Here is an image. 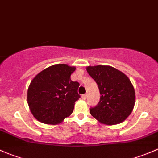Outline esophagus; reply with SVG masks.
Instances as JSON below:
<instances>
[{"mask_svg": "<svg viewBox=\"0 0 158 158\" xmlns=\"http://www.w3.org/2000/svg\"><path fill=\"white\" fill-rule=\"evenodd\" d=\"M81 97H82L83 100H86V99H87V94H83V95L81 96Z\"/></svg>", "mask_w": 158, "mask_h": 158, "instance_id": "esophagus-1", "label": "esophagus"}]
</instances>
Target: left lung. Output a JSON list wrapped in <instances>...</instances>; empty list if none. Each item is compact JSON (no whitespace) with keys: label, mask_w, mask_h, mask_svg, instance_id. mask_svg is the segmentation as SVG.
Returning a JSON list of instances; mask_svg holds the SVG:
<instances>
[{"label":"left lung","mask_w":158,"mask_h":158,"mask_svg":"<svg viewBox=\"0 0 158 158\" xmlns=\"http://www.w3.org/2000/svg\"><path fill=\"white\" fill-rule=\"evenodd\" d=\"M87 71L97 84L100 100L90 109V114L103 124H118L131 114L135 94L128 77L116 68L107 65L88 66Z\"/></svg>","instance_id":"8db88e82"}]
</instances>
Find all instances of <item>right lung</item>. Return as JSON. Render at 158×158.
<instances>
[{
  "label": "right lung",
  "instance_id": "1",
  "mask_svg": "<svg viewBox=\"0 0 158 158\" xmlns=\"http://www.w3.org/2000/svg\"><path fill=\"white\" fill-rule=\"evenodd\" d=\"M75 67L55 64L39 73L31 81L27 103L33 116L45 124L61 123L72 113L74 103L81 97L79 83L71 80Z\"/></svg>",
  "mask_w": 158,
  "mask_h": 158
}]
</instances>
